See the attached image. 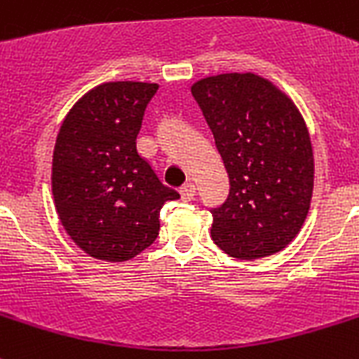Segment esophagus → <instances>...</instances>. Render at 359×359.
Wrapping results in <instances>:
<instances>
[{
    "mask_svg": "<svg viewBox=\"0 0 359 359\" xmlns=\"http://www.w3.org/2000/svg\"><path fill=\"white\" fill-rule=\"evenodd\" d=\"M179 191H180V197H182V201H191L195 195V184L194 182H186V184L182 186Z\"/></svg>",
    "mask_w": 359,
    "mask_h": 359,
    "instance_id": "34e87169",
    "label": "esophagus"
}]
</instances>
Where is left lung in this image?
I'll use <instances>...</instances> for the list:
<instances>
[{
  "label": "left lung",
  "instance_id": "obj_1",
  "mask_svg": "<svg viewBox=\"0 0 359 359\" xmlns=\"http://www.w3.org/2000/svg\"><path fill=\"white\" fill-rule=\"evenodd\" d=\"M215 138L230 194L212 210V239L254 261L287 248L305 222L314 153L305 118L287 93L254 72H224L191 86Z\"/></svg>",
  "mask_w": 359,
  "mask_h": 359
}]
</instances>
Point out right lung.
Returning a JSON list of instances; mask_svg holds the SVG:
<instances>
[{
	"label": "right lung",
	"instance_id": "obj_1",
	"mask_svg": "<svg viewBox=\"0 0 359 359\" xmlns=\"http://www.w3.org/2000/svg\"><path fill=\"white\" fill-rule=\"evenodd\" d=\"M158 83L107 82L72 105L53 153L54 206L78 248L123 263L158 236V212L179 198L137 151L144 111Z\"/></svg>",
	"mask_w": 359,
	"mask_h": 359
}]
</instances>
